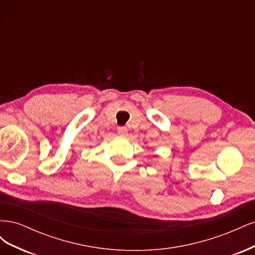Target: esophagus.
Masks as SVG:
<instances>
[{"label":"esophagus","mask_w":255,"mask_h":255,"mask_svg":"<svg viewBox=\"0 0 255 255\" xmlns=\"http://www.w3.org/2000/svg\"><path fill=\"white\" fill-rule=\"evenodd\" d=\"M118 134H119V136H121V137L127 136V134H128V128H125V127H120V128H118Z\"/></svg>","instance_id":"esophagus-1"}]
</instances>
